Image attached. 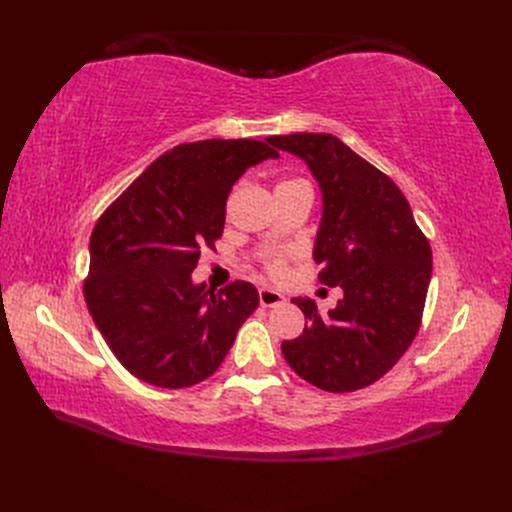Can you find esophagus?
<instances>
[{
    "instance_id": "esophagus-1",
    "label": "esophagus",
    "mask_w": 512,
    "mask_h": 512,
    "mask_svg": "<svg viewBox=\"0 0 512 512\" xmlns=\"http://www.w3.org/2000/svg\"><path fill=\"white\" fill-rule=\"evenodd\" d=\"M258 301L262 307H275V305H282L286 301V297L282 292H277L273 288H260L258 290Z\"/></svg>"
}]
</instances>
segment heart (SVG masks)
Listing matches in <instances>:
<instances>
[{"instance_id": "heart-1", "label": "heart", "mask_w": 512, "mask_h": 512, "mask_svg": "<svg viewBox=\"0 0 512 512\" xmlns=\"http://www.w3.org/2000/svg\"><path fill=\"white\" fill-rule=\"evenodd\" d=\"M267 269L273 277H282L284 271H286V258L284 256H275L267 262Z\"/></svg>"}]
</instances>
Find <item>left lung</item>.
<instances>
[{"label":"left lung","instance_id":"1","mask_svg":"<svg viewBox=\"0 0 512 512\" xmlns=\"http://www.w3.org/2000/svg\"><path fill=\"white\" fill-rule=\"evenodd\" d=\"M269 143L301 158L316 177L318 280L344 290L327 316L312 299H292L307 322L303 335L282 344L284 359L322 391H359L404 356L421 327L429 241L397 185L337 136L297 132L271 136Z\"/></svg>","mask_w":512,"mask_h":512}]
</instances>
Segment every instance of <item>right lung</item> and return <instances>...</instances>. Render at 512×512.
<instances>
[{"mask_svg": "<svg viewBox=\"0 0 512 512\" xmlns=\"http://www.w3.org/2000/svg\"><path fill=\"white\" fill-rule=\"evenodd\" d=\"M280 158L262 141L177 145L108 207L91 232L85 301L117 361L138 380L185 389L209 378L258 307L250 282H192L222 237L226 200L247 168Z\"/></svg>", "mask_w": 512, "mask_h": 512, "instance_id": "right-lung-1", "label": "right lung"}]
</instances>
